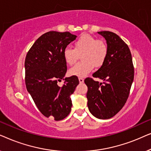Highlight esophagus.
<instances>
[{
    "label": "esophagus",
    "mask_w": 151,
    "mask_h": 151,
    "mask_svg": "<svg viewBox=\"0 0 151 151\" xmlns=\"http://www.w3.org/2000/svg\"><path fill=\"white\" fill-rule=\"evenodd\" d=\"M79 82H80V83H83V82H84V78H79Z\"/></svg>",
    "instance_id": "1"
}]
</instances>
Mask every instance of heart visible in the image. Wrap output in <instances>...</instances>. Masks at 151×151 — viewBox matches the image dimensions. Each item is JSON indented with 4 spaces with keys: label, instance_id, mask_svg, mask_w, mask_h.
<instances>
[{
    "label": "heart",
    "instance_id": "b5f03b06",
    "mask_svg": "<svg viewBox=\"0 0 151 151\" xmlns=\"http://www.w3.org/2000/svg\"><path fill=\"white\" fill-rule=\"evenodd\" d=\"M108 53V47L104 41L96 40L89 34H83L74 43V48L66 47L63 57L68 65H71L81 55L82 62L69 69L71 76L84 77L93 69L94 66L100 67L104 63Z\"/></svg>",
    "mask_w": 151,
    "mask_h": 151
}]
</instances>
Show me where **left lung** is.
Masks as SVG:
<instances>
[{"label": "left lung", "mask_w": 151, "mask_h": 151, "mask_svg": "<svg viewBox=\"0 0 151 151\" xmlns=\"http://www.w3.org/2000/svg\"><path fill=\"white\" fill-rule=\"evenodd\" d=\"M105 38L108 53L104 63L93 74L102 82L87 78V106L91 113L98 119L111 118L124 106L134 78V67L128 45L115 33L98 32Z\"/></svg>", "instance_id": "8db88e82"}]
</instances>
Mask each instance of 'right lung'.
Returning a JSON list of instances; mask_svg holds the SVG:
<instances>
[{"label": "right lung", "mask_w": 151, "mask_h": 151, "mask_svg": "<svg viewBox=\"0 0 151 151\" xmlns=\"http://www.w3.org/2000/svg\"><path fill=\"white\" fill-rule=\"evenodd\" d=\"M76 37L68 32L45 33L34 43L24 61L27 91L41 113L55 121L69 114L70 96L79 84L75 76L65 78L67 67L63 57L64 49ZM62 79L65 84L59 87L57 83Z\"/></svg>", "instance_id": "right-lung-1"}]
</instances>
